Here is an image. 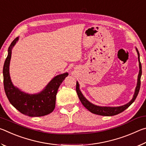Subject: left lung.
<instances>
[{
  "label": "left lung",
  "instance_id": "8db88e82",
  "mask_svg": "<svg viewBox=\"0 0 146 146\" xmlns=\"http://www.w3.org/2000/svg\"><path fill=\"white\" fill-rule=\"evenodd\" d=\"M137 51L138 53V62H139V74L138 76V82L137 87L135 89V92L133 96V99L130 101L129 103H127V104L123 105L122 106H119V107H101V106H97L93 104L91 102L86 99V98L84 97L83 95L81 93V91L79 90V84L78 82H76V93H77L78 97L80 99L81 103L82 104V105L87 109L88 110L90 111V112L96 115H99L102 116H113L119 114V113H122L125 110L129 107L131 105V104L135 100L136 98H137L138 93H139L140 88V78H141L142 75V65L140 61V55L139 52H138V49H137Z\"/></svg>",
  "mask_w": 146,
  "mask_h": 146
}]
</instances>
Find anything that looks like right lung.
I'll return each instance as SVG.
<instances>
[{"label": "right lung", "instance_id": "1", "mask_svg": "<svg viewBox=\"0 0 146 146\" xmlns=\"http://www.w3.org/2000/svg\"><path fill=\"white\" fill-rule=\"evenodd\" d=\"M19 40L15 38L8 48V55L3 67L4 88L6 95L12 106L19 111L29 117H42L51 113L55 108L56 95L58 89L68 73L56 76L45 89L38 94L28 95L14 87L9 76V66L11 56V49Z\"/></svg>", "mask_w": 146, "mask_h": 146}]
</instances>
